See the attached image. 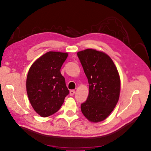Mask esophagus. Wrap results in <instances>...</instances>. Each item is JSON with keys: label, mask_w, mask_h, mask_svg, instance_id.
Masks as SVG:
<instances>
[{"label": "esophagus", "mask_w": 151, "mask_h": 151, "mask_svg": "<svg viewBox=\"0 0 151 151\" xmlns=\"http://www.w3.org/2000/svg\"><path fill=\"white\" fill-rule=\"evenodd\" d=\"M75 93V90H70V96H73Z\"/></svg>", "instance_id": "obj_1"}]
</instances>
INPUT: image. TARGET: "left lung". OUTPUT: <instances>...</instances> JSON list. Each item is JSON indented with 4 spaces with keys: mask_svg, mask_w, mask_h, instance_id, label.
Returning a JSON list of instances; mask_svg holds the SVG:
<instances>
[{
    "mask_svg": "<svg viewBox=\"0 0 151 151\" xmlns=\"http://www.w3.org/2000/svg\"><path fill=\"white\" fill-rule=\"evenodd\" d=\"M77 56L88 78L89 93L81 105V111L88 121H103L118 103L121 81L117 68L111 57L94 49L78 52Z\"/></svg>",
    "mask_w": 151,
    "mask_h": 151,
    "instance_id": "8db88e82",
    "label": "left lung"
}]
</instances>
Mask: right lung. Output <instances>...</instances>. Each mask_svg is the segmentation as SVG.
I'll return each instance as SVG.
<instances>
[{"mask_svg":"<svg viewBox=\"0 0 151 151\" xmlns=\"http://www.w3.org/2000/svg\"><path fill=\"white\" fill-rule=\"evenodd\" d=\"M68 53L50 51L30 66L27 78V91L35 111L42 117L57 112L69 94L60 68Z\"/></svg>","mask_w":151,"mask_h":151,"instance_id":"right-lung-1","label":"right lung"}]
</instances>
